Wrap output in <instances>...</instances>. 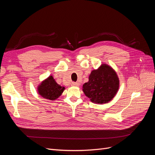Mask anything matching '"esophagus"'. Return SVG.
<instances>
[{
    "mask_svg": "<svg viewBox=\"0 0 155 155\" xmlns=\"http://www.w3.org/2000/svg\"><path fill=\"white\" fill-rule=\"evenodd\" d=\"M72 86L79 87V84L78 83H76V82H73V83H72Z\"/></svg>",
    "mask_w": 155,
    "mask_h": 155,
    "instance_id": "obj_1",
    "label": "esophagus"
}]
</instances>
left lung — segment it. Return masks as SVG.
<instances>
[{"instance_id":"obj_1","label":"left lung","mask_w":155,"mask_h":155,"mask_svg":"<svg viewBox=\"0 0 155 155\" xmlns=\"http://www.w3.org/2000/svg\"><path fill=\"white\" fill-rule=\"evenodd\" d=\"M119 87L120 80L116 71L109 65L104 63L91 72L88 81L83 84L82 88L92 103L104 104L113 99Z\"/></svg>"}]
</instances>
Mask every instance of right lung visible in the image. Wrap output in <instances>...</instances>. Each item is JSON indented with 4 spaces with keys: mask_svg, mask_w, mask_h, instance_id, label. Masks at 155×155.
<instances>
[{
    "mask_svg": "<svg viewBox=\"0 0 155 155\" xmlns=\"http://www.w3.org/2000/svg\"><path fill=\"white\" fill-rule=\"evenodd\" d=\"M65 88L55 81L52 76L44 79L37 87L39 94L45 99L54 101L62 94Z\"/></svg>",
    "mask_w": 155,
    "mask_h": 155,
    "instance_id": "add662e5",
    "label": "right lung"
}]
</instances>
